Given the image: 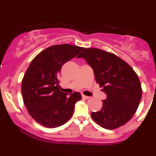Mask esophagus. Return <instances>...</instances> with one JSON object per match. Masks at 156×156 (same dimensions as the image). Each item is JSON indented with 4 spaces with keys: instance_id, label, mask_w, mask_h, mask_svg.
Returning a JSON list of instances; mask_svg holds the SVG:
<instances>
[{
    "instance_id": "1",
    "label": "esophagus",
    "mask_w": 156,
    "mask_h": 156,
    "mask_svg": "<svg viewBox=\"0 0 156 156\" xmlns=\"http://www.w3.org/2000/svg\"><path fill=\"white\" fill-rule=\"evenodd\" d=\"M82 98H83V99H89V98H90V97H89V96H85V95H82Z\"/></svg>"
}]
</instances>
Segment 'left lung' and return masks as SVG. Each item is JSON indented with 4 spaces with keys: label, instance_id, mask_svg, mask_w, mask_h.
Listing matches in <instances>:
<instances>
[{
    "label": "left lung",
    "instance_id": "1",
    "mask_svg": "<svg viewBox=\"0 0 156 156\" xmlns=\"http://www.w3.org/2000/svg\"><path fill=\"white\" fill-rule=\"evenodd\" d=\"M83 58L93 69L96 82L106 99L98 112L91 114L95 122L105 129H115L131 119L140 103L142 89L136 73L115 54L98 48H86Z\"/></svg>",
    "mask_w": 156,
    "mask_h": 156
}]
</instances>
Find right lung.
<instances>
[{
  "mask_svg": "<svg viewBox=\"0 0 156 156\" xmlns=\"http://www.w3.org/2000/svg\"><path fill=\"white\" fill-rule=\"evenodd\" d=\"M83 49L72 44H56L46 48L31 61L23 78L21 91L27 110L39 124L56 128L72 117L81 95L76 92L67 96L61 92L58 76L63 64Z\"/></svg>",
  "mask_w": 156,
  "mask_h": 156,
  "instance_id": "add662e5",
  "label": "right lung"
}]
</instances>
